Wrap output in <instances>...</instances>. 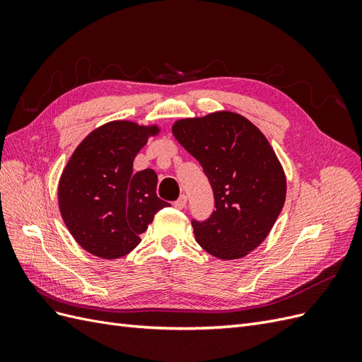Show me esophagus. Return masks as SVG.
<instances>
[{
    "mask_svg": "<svg viewBox=\"0 0 362 362\" xmlns=\"http://www.w3.org/2000/svg\"><path fill=\"white\" fill-rule=\"evenodd\" d=\"M185 205H187V196H185V194H181L180 198L173 202V206L177 208V210H182Z\"/></svg>",
    "mask_w": 362,
    "mask_h": 362,
    "instance_id": "34e87169",
    "label": "esophagus"
}]
</instances>
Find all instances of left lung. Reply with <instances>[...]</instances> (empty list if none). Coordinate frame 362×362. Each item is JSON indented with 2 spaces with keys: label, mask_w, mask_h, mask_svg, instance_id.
I'll use <instances>...</instances> for the list:
<instances>
[{
  "label": "left lung",
  "mask_w": 362,
  "mask_h": 362,
  "mask_svg": "<svg viewBox=\"0 0 362 362\" xmlns=\"http://www.w3.org/2000/svg\"><path fill=\"white\" fill-rule=\"evenodd\" d=\"M172 131L199 161L214 194L210 217L192 218L198 243L222 259L247 255L286 202V175L275 151L254 124L231 112L181 119Z\"/></svg>",
  "instance_id": "obj_1"
}]
</instances>
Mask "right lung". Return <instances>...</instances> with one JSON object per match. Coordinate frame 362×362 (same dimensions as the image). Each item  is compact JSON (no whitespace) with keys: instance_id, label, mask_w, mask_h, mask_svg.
<instances>
[{"instance_id":"add662e5","label":"right lung","mask_w":362,"mask_h":362,"mask_svg":"<svg viewBox=\"0 0 362 362\" xmlns=\"http://www.w3.org/2000/svg\"><path fill=\"white\" fill-rule=\"evenodd\" d=\"M157 127L116 120L96 128L74 151L59 184V205L74 238L90 254L115 259L140 243L154 216L169 206L157 193V173H133L137 152Z\"/></svg>"}]
</instances>
